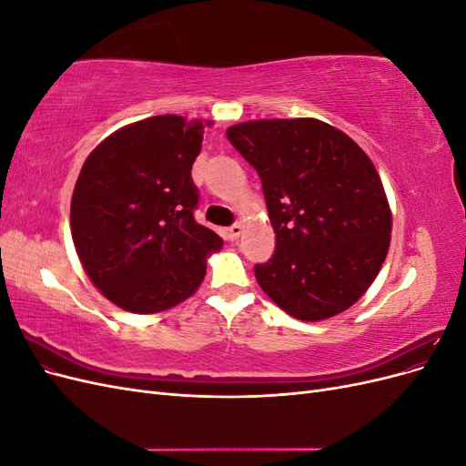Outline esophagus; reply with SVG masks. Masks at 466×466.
Segmentation results:
<instances>
[{
    "instance_id": "obj_1",
    "label": "esophagus",
    "mask_w": 466,
    "mask_h": 466,
    "mask_svg": "<svg viewBox=\"0 0 466 466\" xmlns=\"http://www.w3.org/2000/svg\"><path fill=\"white\" fill-rule=\"evenodd\" d=\"M241 233H243V223L237 221L228 229V238H229V241H237V238L241 237Z\"/></svg>"
}]
</instances>
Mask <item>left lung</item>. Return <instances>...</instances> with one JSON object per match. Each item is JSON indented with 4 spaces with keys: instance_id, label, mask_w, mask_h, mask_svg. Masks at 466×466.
<instances>
[{
    "instance_id": "left-lung-1",
    "label": "left lung",
    "mask_w": 466,
    "mask_h": 466,
    "mask_svg": "<svg viewBox=\"0 0 466 466\" xmlns=\"http://www.w3.org/2000/svg\"><path fill=\"white\" fill-rule=\"evenodd\" d=\"M228 137L257 168L276 233L272 258L255 266L258 286L299 320L346 311L390 245V208L371 159L317 118L241 122Z\"/></svg>"
}]
</instances>
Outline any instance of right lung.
<instances>
[{
  "instance_id": "right-lung-1",
  "label": "right lung",
  "mask_w": 466,
  "mask_h": 466,
  "mask_svg": "<svg viewBox=\"0 0 466 466\" xmlns=\"http://www.w3.org/2000/svg\"><path fill=\"white\" fill-rule=\"evenodd\" d=\"M209 124V122H206ZM202 120H139L103 139L86 159L72 196V237L93 284L124 311H167L198 289L218 233L194 219L192 165Z\"/></svg>"
}]
</instances>
